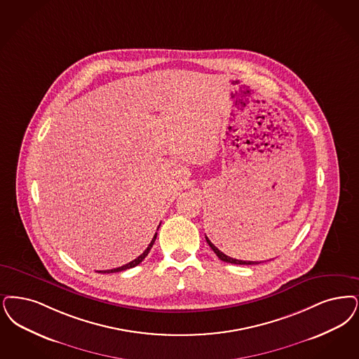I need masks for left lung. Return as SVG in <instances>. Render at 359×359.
<instances>
[{
	"mask_svg": "<svg viewBox=\"0 0 359 359\" xmlns=\"http://www.w3.org/2000/svg\"><path fill=\"white\" fill-rule=\"evenodd\" d=\"M205 241H207V243L210 244V247L212 248V251L217 255V258L220 259V260H223V262L232 263V264H259V263H260V262H250V260H239V259L230 258V257H227L226 254H223L214 244L211 243V241H210L207 236H205Z\"/></svg>",
	"mask_w": 359,
	"mask_h": 359,
	"instance_id": "left-lung-1",
	"label": "left lung"
}]
</instances>
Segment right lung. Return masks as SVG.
Here are the masks:
<instances>
[{"label": "right lung", "instance_id": "add662e5", "mask_svg": "<svg viewBox=\"0 0 359 359\" xmlns=\"http://www.w3.org/2000/svg\"><path fill=\"white\" fill-rule=\"evenodd\" d=\"M156 236H158V233H155V236L152 238V241H151V243L148 244V247L145 248V251H144L143 254L140 255V257H137V258L135 259V260H132V262H129L127 264H124V266H121V267H117V269H112V270H105V271H97V273H120V271H124V270H128V269H132V267H135V266H137V264H140L142 262H143L145 257L148 255V252L151 251V248H152V245L155 243V241H156Z\"/></svg>", "mask_w": 359, "mask_h": 359}]
</instances>
